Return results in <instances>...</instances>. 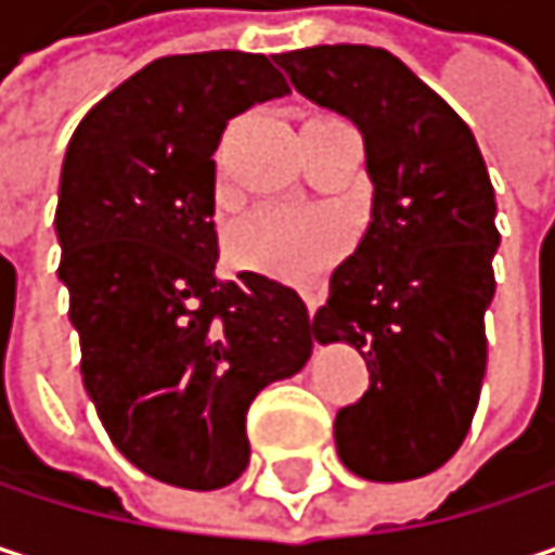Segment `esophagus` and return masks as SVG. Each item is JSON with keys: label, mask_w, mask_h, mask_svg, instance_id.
I'll list each match as a JSON object with an SVG mask.
<instances>
[{"label": "esophagus", "mask_w": 555, "mask_h": 555, "mask_svg": "<svg viewBox=\"0 0 555 555\" xmlns=\"http://www.w3.org/2000/svg\"><path fill=\"white\" fill-rule=\"evenodd\" d=\"M305 305H308V314L314 318V311H318V295H314V292H305Z\"/></svg>", "instance_id": "esophagus-1"}]
</instances>
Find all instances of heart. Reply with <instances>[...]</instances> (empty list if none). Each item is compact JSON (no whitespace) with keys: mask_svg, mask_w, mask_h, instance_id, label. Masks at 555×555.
<instances>
[{"mask_svg":"<svg viewBox=\"0 0 555 555\" xmlns=\"http://www.w3.org/2000/svg\"><path fill=\"white\" fill-rule=\"evenodd\" d=\"M347 244V224L311 205H257L228 234L231 257L257 273L285 279L318 276Z\"/></svg>","mask_w":555,"mask_h":555,"instance_id":"obj_1","label":"heart"}]
</instances>
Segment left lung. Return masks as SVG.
Segmentation results:
<instances>
[{"label": "left lung", "mask_w": 555, "mask_h": 555, "mask_svg": "<svg viewBox=\"0 0 555 555\" xmlns=\"http://www.w3.org/2000/svg\"><path fill=\"white\" fill-rule=\"evenodd\" d=\"M292 86L350 118L373 182L370 224L314 311L321 344H350L370 388L337 411L340 463L370 482L440 469L466 440L489 360L495 189L469 125L398 56L321 44L273 56Z\"/></svg>", "instance_id": "obj_1"}]
</instances>
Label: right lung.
Returning a JSON list of instances; mask_svg holds the SVG:
<instances>
[{
  "label": "right lung",
  "mask_w": 555,
  "mask_h": 555,
  "mask_svg": "<svg viewBox=\"0 0 555 555\" xmlns=\"http://www.w3.org/2000/svg\"><path fill=\"white\" fill-rule=\"evenodd\" d=\"M282 95L263 54L160 56L89 108L63 157L56 276L82 386L121 456L176 489L241 479L250 401L314 347L295 288L215 276L211 154L234 115Z\"/></svg>",
  "instance_id": "add662e5"
}]
</instances>
